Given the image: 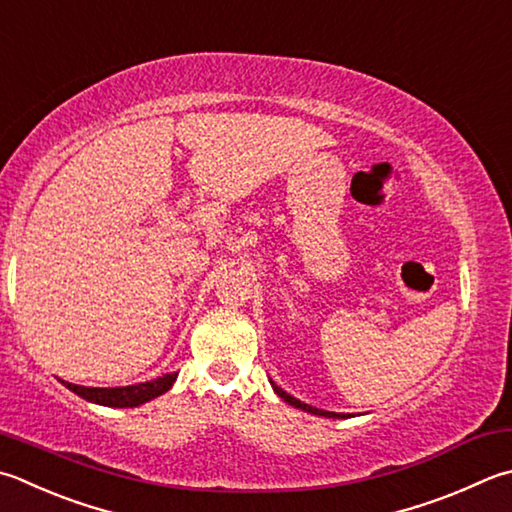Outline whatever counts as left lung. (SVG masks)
I'll return each mask as SVG.
<instances>
[{
    "label": "left lung",
    "mask_w": 512,
    "mask_h": 512,
    "mask_svg": "<svg viewBox=\"0 0 512 512\" xmlns=\"http://www.w3.org/2000/svg\"><path fill=\"white\" fill-rule=\"evenodd\" d=\"M269 383H272V388H274V392L278 394V397H281L283 401H287L289 406H294V408H301V410H305V412H310V414H318V417H327V419H347V417H350V414H341V412H327V410H318V408H312L310 403H303V401H298L296 397H292V394H287L285 390L278 388V385H276L274 381H269Z\"/></svg>",
    "instance_id": "1"
}]
</instances>
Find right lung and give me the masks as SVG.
<instances>
[{"label": "right lung", "instance_id": "1", "mask_svg": "<svg viewBox=\"0 0 512 512\" xmlns=\"http://www.w3.org/2000/svg\"><path fill=\"white\" fill-rule=\"evenodd\" d=\"M178 372L173 374H162L158 379L147 381V383H136V385H124V388H84V385H75L69 381H62L66 388L75 392L77 397H82L91 403H98V406H109V408H136L147 403L151 399L165 394L173 381H176Z\"/></svg>", "mask_w": 512, "mask_h": 512}]
</instances>
